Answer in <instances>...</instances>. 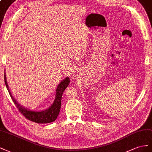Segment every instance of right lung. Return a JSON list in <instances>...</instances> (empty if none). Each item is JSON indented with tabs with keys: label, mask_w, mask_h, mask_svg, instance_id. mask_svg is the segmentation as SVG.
Wrapping results in <instances>:
<instances>
[{
	"label": "right lung",
	"mask_w": 152,
	"mask_h": 152,
	"mask_svg": "<svg viewBox=\"0 0 152 152\" xmlns=\"http://www.w3.org/2000/svg\"><path fill=\"white\" fill-rule=\"evenodd\" d=\"M4 81H5V84L7 89L9 93L10 94V96L12 99V100L15 103L16 107L18 108L19 111L27 119L37 124L50 123L52 122H54V121L57 119V116L59 114V112L60 111V107H61V100L62 94L64 92L65 89L67 87L69 83H70L69 77H66V79H64L62 82H60V83L57 86V90H56V96L53 104L45 111H35L25 109L24 107L21 106L20 104H18V102L12 97L11 93L10 92V90H9V86L7 83L6 75H4Z\"/></svg>",
	"instance_id": "obj_1"
}]
</instances>
